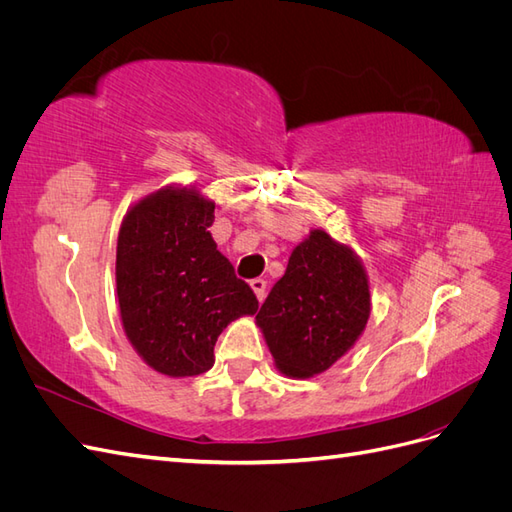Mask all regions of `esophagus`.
Masks as SVG:
<instances>
[{"label":"esophagus","instance_id":"esophagus-1","mask_svg":"<svg viewBox=\"0 0 512 512\" xmlns=\"http://www.w3.org/2000/svg\"><path fill=\"white\" fill-rule=\"evenodd\" d=\"M250 286H252L254 294L258 297V301H262V299L267 297V282L265 280H260V277H256V280L250 282Z\"/></svg>","mask_w":512,"mask_h":512}]
</instances>
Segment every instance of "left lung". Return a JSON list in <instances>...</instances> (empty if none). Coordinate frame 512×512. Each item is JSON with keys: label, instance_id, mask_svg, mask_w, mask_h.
<instances>
[{"label": "left lung", "instance_id": "obj_1", "mask_svg": "<svg viewBox=\"0 0 512 512\" xmlns=\"http://www.w3.org/2000/svg\"><path fill=\"white\" fill-rule=\"evenodd\" d=\"M369 318L361 262L324 230L294 247L282 280L258 309V327L282 374L309 378L344 356Z\"/></svg>", "mask_w": 512, "mask_h": 512}]
</instances>
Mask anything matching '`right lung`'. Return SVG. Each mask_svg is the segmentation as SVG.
<instances>
[{"mask_svg": "<svg viewBox=\"0 0 512 512\" xmlns=\"http://www.w3.org/2000/svg\"><path fill=\"white\" fill-rule=\"evenodd\" d=\"M215 205L194 190H160L121 224L117 297L132 346L160 374L198 376L228 322L256 314L254 290L218 252Z\"/></svg>", "mask_w": 512, "mask_h": 512, "instance_id": "1", "label": "right lung"}]
</instances>
